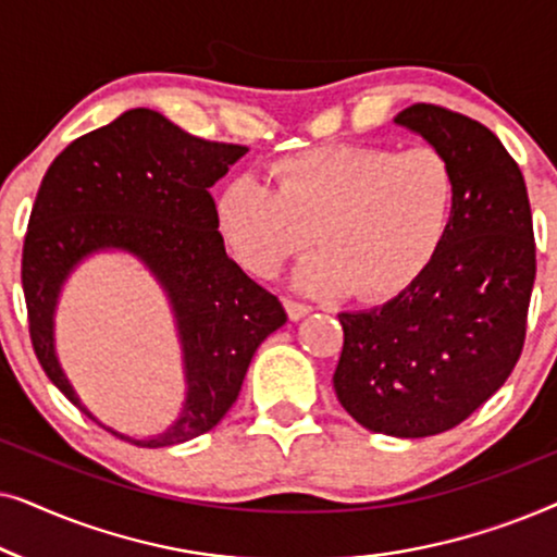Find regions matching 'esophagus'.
Returning a JSON list of instances; mask_svg holds the SVG:
<instances>
[{
    "label": "esophagus",
    "instance_id": "1",
    "mask_svg": "<svg viewBox=\"0 0 557 557\" xmlns=\"http://www.w3.org/2000/svg\"><path fill=\"white\" fill-rule=\"evenodd\" d=\"M284 307H286V314L292 322H299L301 317H307L311 307L309 304H301V301H294V299H284Z\"/></svg>",
    "mask_w": 557,
    "mask_h": 557
}]
</instances>
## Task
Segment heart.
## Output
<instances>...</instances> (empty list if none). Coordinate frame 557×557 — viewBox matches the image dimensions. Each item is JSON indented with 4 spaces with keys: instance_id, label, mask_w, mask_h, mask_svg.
Masks as SVG:
<instances>
[{
    "instance_id": "b5f03b06",
    "label": "heart",
    "mask_w": 557,
    "mask_h": 557,
    "mask_svg": "<svg viewBox=\"0 0 557 557\" xmlns=\"http://www.w3.org/2000/svg\"><path fill=\"white\" fill-rule=\"evenodd\" d=\"M273 177L276 187L253 174L225 182L218 231L243 269L261 278L276 276L314 235L322 250L294 276L309 294L393 299L429 273L451 231L456 172L429 144L317 147L273 162Z\"/></svg>"
}]
</instances>
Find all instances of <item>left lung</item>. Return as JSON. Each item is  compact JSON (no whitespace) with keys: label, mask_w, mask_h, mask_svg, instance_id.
Returning <instances> with one entry per match:
<instances>
[{"label":"left lung","mask_w":557,"mask_h":557,"mask_svg":"<svg viewBox=\"0 0 557 557\" xmlns=\"http://www.w3.org/2000/svg\"><path fill=\"white\" fill-rule=\"evenodd\" d=\"M395 124L451 162V231L416 286L339 314L334 393L368 431L423 438L467 421L520 360L535 235L520 166L484 124L433 103L408 106Z\"/></svg>","instance_id":"left-lung-1"}]
</instances>
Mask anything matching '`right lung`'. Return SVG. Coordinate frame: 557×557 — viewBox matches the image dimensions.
I'll use <instances>...</instances> for the list:
<instances>
[{
    "label": "right lung",
    "instance_id": "obj_1",
    "mask_svg": "<svg viewBox=\"0 0 557 557\" xmlns=\"http://www.w3.org/2000/svg\"><path fill=\"white\" fill-rule=\"evenodd\" d=\"M246 151L182 132L151 109H132L67 144L37 189L22 248L29 339L45 375L73 406L94 418L55 357L52 314L67 273L96 250H126L172 304L187 398L177 421L151 438L109 429L136 446L185 444L215 429L258 345L286 322L276 296L227 258L218 231L210 187Z\"/></svg>",
    "mask_w": 557,
    "mask_h": 557
}]
</instances>
